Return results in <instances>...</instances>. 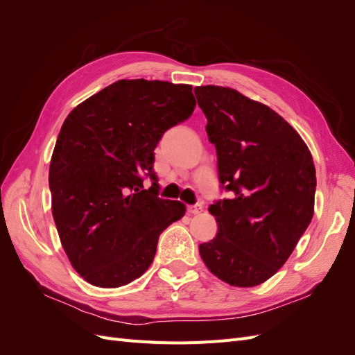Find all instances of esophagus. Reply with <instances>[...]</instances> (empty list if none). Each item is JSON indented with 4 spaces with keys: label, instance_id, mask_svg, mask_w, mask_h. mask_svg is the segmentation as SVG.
Returning a JSON list of instances; mask_svg holds the SVG:
<instances>
[{
    "label": "esophagus",
    "instance_id": "esophagus-1",
    "mask_svg": "<svg viewBox=\"0 0 355 355\" xmlns=\"http://www.w3.org/2000/svg\"><path fill=\"white\" fill-rule=\"evenodd\" d=\"M187 210L189 214H198L202 210V204L197 202V204H194V206H188Z\"/></svg>",
    "mask_w": 355,
    "mask_h": 355
}]
</instances>
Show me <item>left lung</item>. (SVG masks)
I'll return each mask as SVG.
<instances>
[{
  "label": "left lung",
  "mask_w": 355,
  "mask_h": 355,
  "mask_svg": "<svg viewBox=\"0 0 355 355\" xmlns=\"http://www.w3.org/2000/svg\"><path fill=\"white\" fill-rule=\"evenodd\" d=\"M194 92L216 146L222 188L231 192L209 207L218 234L200 244L201 259L225 283L259 286L286 263L313 219V155L266 105L219 85Z\"/></svg>",
  "instance_id": "8db88e82"
}]
</instances>
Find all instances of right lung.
Instances as JSON below:
<instances>
[{
    "label": "right lung",
    "instance_id": "1",
    "mask_svg": "<svg viewBox=\"0 0 355 355\" xmlns=\"http://www.w3.org/2000/svg\"><path fill=\"white\" fill-rule=\"evenodd\" d=\"M192 85L120 80L73 108L49 171L51 211L71 265L93 286L132 283L153 263L159 234L185 204L158 198L154 149L188 120ZM149 177L153 185L143 188Z\"/></svg>",
    "mask_w": 355,
    "mask_h": 355
}]
</instances>
